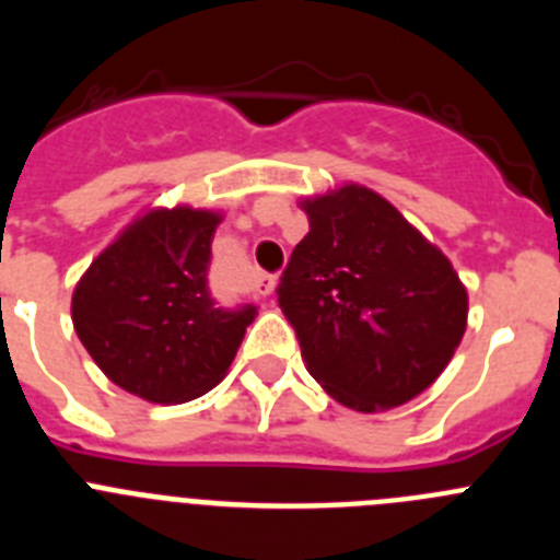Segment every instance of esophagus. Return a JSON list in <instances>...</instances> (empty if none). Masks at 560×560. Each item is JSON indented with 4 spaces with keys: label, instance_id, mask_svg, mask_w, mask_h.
<instances>
[{
    "label": "esophagus",
    "instance_id": "34e87169",
    "mask_svg": "<svg viewBox=\"0 0 560 560\" xmlns=\"http://www.w3.org/2000/svg\"><path fill=\"white\" fill-rule=\"evenodd\" d=\"M275 285H277V277L275 275H264V271H260V275L255 277V294L269 296L271 291H275Z\"/></svg>",
    "mask_w": 560,
    "mask_h": 560
}]
</instances>
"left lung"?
Returning <instances> with one entry per match:
<instances>
[{"label": "left lung", "mask_w": 560, "mask_h": 560, "mask_svg": "<svg viewBox=\"0 0 560 560\" xmlns=\"http://www.w3.org/2000/svg\"><path fill=\"white\" fill-rule=\"evenodd\" d=\"M308 235L277 303L308 373L341 407L384 412L432 387L468 325V291L432 241L364 185L300 201Z\"/></svg>", "instance_id": "obj_1"}]
</instances>
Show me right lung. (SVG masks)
<instances>
[{"label":"right lung","mask_w":560,"mask_h":560,"mask_svg":"<svg viewBox=\"0 0 560 560\" xmlns=\"http://www.w3.org/2000/svg\"><path fill=\"white\" fill-rule=\"evenodd\" d=\"M219 210L151 207L92 260L72 325L108 381L151 404H185L230 370L257 311L221 308L207 285Z\"/></svg>","instance_id":"add662e5"}]
</instances>
